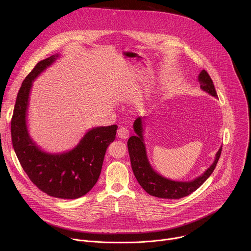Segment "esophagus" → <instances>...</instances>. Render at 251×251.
<instances>
[{
	"mask_svg": "<svg viewBox=\"0 0 251 251\" xmlns=\"http://www.w3.org/2000/svg\"><path fill=\"white\" fill-rule=\"evenodd\" d=\"M117 136L121 139H127L129 137V130L125 127H120L117 131Z\"/></svg>",
	"mask_w": 251,
	"mask_h": 251,
	"instance_id": "34e87169",
	"label": "esophagus"
}]
</instances>
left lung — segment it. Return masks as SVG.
<instances>
[{"instance_id":"left-lung-1","label":"left lung","mask_w":251,"mask_h":251,"mask_svg":"<svg viewBox=\"0 0 251 251\" xmlns=\"http://www.w3.org/2000/svg\"><path fill=\"white\" fill-rule=\"evenodd\" d=\"M199 80L201 82V88L202 90L218 98V93L216 91V88H214L212 79L206 73V70H202L200 74ZM142 119V117H139L135 120L134 131L136 133V136H131L127 142L132 170L140 186L153 197L171 200H176L187 197L196 190H198L206 181V178L212 174L213 170L216 169L222 154L223 146L217 153V157L213 164L201 176L197 177L196 180L192 182L171 181L156 173L148 162L145 145L143 143Z\"/></svg>"}]
</instances>
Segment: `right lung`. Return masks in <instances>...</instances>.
Returning <instances> with one entry per match:
<instances>
[{
	"label": "right lung",
	"instance_id": "obj_1",
	"mask_svg": "<svg viewBox=\"0 0 251 251\" xmlns=\"http://www.w3.org/2000/svg\"><path fill=\"white\" fill-rule=\"evenodd\" d=\"M57 55L41 60L22 83L11 120L12 143L21 166L31 183L47 195L73 200L86 195L101 173L106 149L115 140L117 125L93 128L79 144L63 154H48L40 150L28 136L25 114L32 80Z\"/></svg>",
	"mask_w": 251,
	"mask_h": 251
}]
</instances>
